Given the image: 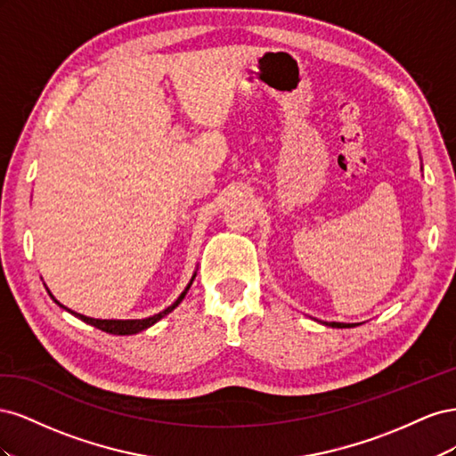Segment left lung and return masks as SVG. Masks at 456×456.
Masks as SVG:
<instances>
[{
    "label": "left lung",
    "instance_id": "8db88e82",
    "mask_svg": "<svg viewBox=\"0 0 456 456\" xmlns=\"http://www.w3.org/2000/svg\"><path fill=\"white\" fill-rule=\"evenodd\" d=\"M327 327H335V329H346V327H355L357 323H338V322H323Z\"/></svg>",
    "mask_w": 456,
    "mask_h": 456
}]
</instances>
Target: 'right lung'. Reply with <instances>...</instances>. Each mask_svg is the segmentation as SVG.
Instances as JSON below:
<instances>
[{"instance_id":"add662e5","label":"right lung","mask_w":456,"mask_h":456,"mask_svg":"<svg viewBox=\"0 0 456 456\" xmlns=\"http://www.w3.org/2000/svg\"><path fill=\"white\" fill-rule=\"evenodd\" d=\"M194 278H196V272H194V275H191V280H190V283L186 285L184 291L181 293V297H178L171 306H167V308H165V310L159 312V314L144 317V320H94V317H87V315H81V314H76V312H72V310H68V308L62 306L61 302H59L57 298H54L51 293H49V297H51L54 302H57V305H59L61 308H64L66 312H70L72 315L79 317L81 322H86V323H89V325H93V327H96V329L104 330V333H110V335H136V333H141V330H144V329L151 327L154 323H158V322L161 320V317L171 314L178 305H181V302H183L184 297H186V293H188L190 285L194 283Z\"/></svg>"}]
</instances>
